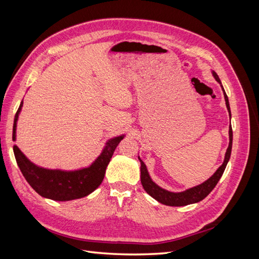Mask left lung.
I'll return each instance as SVG.
<instances>
[{
    "instance_id": "obj_1",
    "label": "left lung",
    "mask_w": 259,
    "mask_h": 259,
    "mask_svg": "<svg viewBox=\"0 0 259 259\" xmlns=\"http://www.w3.org/2000/svg\"><path fill=\"white\" fill-rule=\"evenodd\" d=\"M213 75L215 77V80L221 84L223 92H224V96H225V100H226V106L227 109H228L229 111V115L231 116V112H230V106H229V100L228 97H227V94L223 88L222 82L219 80L218 75L216 74V72H213ZM231 148H232V127L231 125L229 126V147L227 149V152L225 155V161L222 164V166L219 167L216 171L215 174L211 176L210 178H208L206 182H204L203 184L197 186V187H193L191 189H188L184 192H169L162 189L158 185H155L150 176L148 174V170L147 167L145 165V163L139 159L140 164H142V166H140V180H142V185L144 187L145 191L149 194L151 195L153 199H155L158 202L162 203L164 205H168V206H184V205H188V204H192V203H197L202 201L204 198H206L207 195L209 194V192L214 189L215 186L217 185V183L219 182V179L223 176L225 168L227 166V163H228L229 159H230V154H231Z\"/></svg>"
}]
</instances>
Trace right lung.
<instances>
[{"label":"right lung","mask_w":259,"mask_h":259,"mask_svg":"<svg viewBox=\"0 0 259 259\" xmlns=\"http://www.w3.org/2000/svg\"><path fill=\"white\" fill-rule=\"evenodd\" d=\"M21 107L22 101L15 115L13 140L16 139V123ZM122 139L123 136H119L109 140L103 153L90 167L74 171L37 167L22 154L16 145L14 146V154L23 177L38 194L55 201H70L86 197L98 188L115 148Z\"/></svg>","instance_id":"obj_1"}]
</instances>
